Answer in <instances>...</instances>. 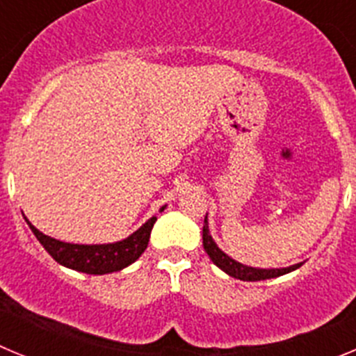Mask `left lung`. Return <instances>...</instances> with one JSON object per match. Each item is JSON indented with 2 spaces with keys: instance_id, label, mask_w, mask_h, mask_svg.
Instances as JSON below:
<instances>
[{
  "instance_id": "1",
  "label": "left lung",
  "mask_w": 356,
  "mask_h": 356,
  "mask_svg": "<svg viewBox=\"0 0 356 356\" xmlns=\"http://www.w3.org/2000/svg\"><path fill=\"white\" fill-rule=\"evenodd\" d=\"M203 248H205L207 254L210 257L213 264L217 267H221L222 271L226 275L234 276V278L242 280V282H260V280H269V278H276V276H282L285 273H291L294 269L301 266V264H296V266L285 267V269H257V267H248L244 264L235 262L234 259H229L228 254L222 253L217 244L213 242L212 235L209 232V222H207V216H205V225H203Z\"/></svg>"
}]
</instances>
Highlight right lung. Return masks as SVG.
<instances>
[{"label": "right lung", "mask_w": 356, "mask_h": 356, "mask_svg": "<svg viewBox=\"0 0 356 356\" xmlns=\"http://www.w3.org/2000/svg\"><path fill=\"white\" fill-rule=\"evenodd\" d=\"M163 207L160 209V212ZM26 219V217H24ZM156 217H151L144 222L135 234L114 244H69V242L56 241V238L44 235L26 219L28 226L44 246V250L51 254L53 259L62 266L74 269V271L87 273V275H106V273L121 271L122 267L130 266L139 259L149 242L151 228L155 225Z\"/></svg>", "instance_id": "right-lung-1"}]
</instances>
